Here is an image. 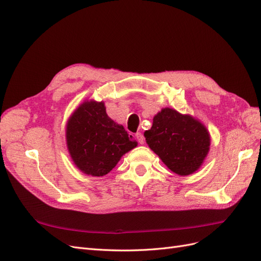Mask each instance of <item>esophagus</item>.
Segmentation results:
<instances>
[{
  "instance_id": "esophagus-1",
  "label": "esophagus",
  "mask_w": 261,
  "mask_h": 261,
  "mask_svg": "<svg viewBox=\"0 0 261 261\" xmlns=\"http://www.w3.org/2000/svg\"><path fill=\"white\" fill-rule=\"evenodd\" d=\"M136 138H137L138 143H139L140 145H144V143H145V137H144L143 134H141V133H137V134H136Z\"/></svg>"
}]
</instances>
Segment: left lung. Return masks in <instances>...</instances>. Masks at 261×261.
I'll return each mask as SVG.
<instances>
[{
	"mask_svg": "<svg viewBox=\"0 0 261 261\" xmlns=\"http://www.w3.org/2000/svg\"><path fill=\"white\" fill-rule=\"evenodd\" d=\"M144 135L149 148L180 176L198 170L210 150L206 126L194 116L171 108H163L154 115L151 128Z\"/></svg>",
	"mask_w": 261,
	"mask_h": 261,
	"instance_id": "1",
	"label": "left lung"
}]
</instances>
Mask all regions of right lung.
Listing matches in <instances>:
<instances>
[{"mask_svg": "<svg viewBox=\"0 0 261 261\" xmlns=\"http://www.w3.org/2000/svg\"><path fill=\"white\" fill-rule=\"evenodd\" d=\"M65 132L73 162L91 176L108 174L125 153L138 145L122 125L108 116L103 101H84L69 116Z\"/></svg>", "mask_w": 261, "mask_h": 261, "instance_id": "add662e5", "label": "right lung"}]
</instances>
